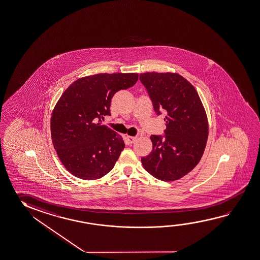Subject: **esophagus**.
Segmentation results:
<instances>
[{
  "label": "esophagus",
  "mask_w": 260,
  "mask_h": 260,
  "mask_svg": "<svg viewBox=\"0 0 260 260\" xmlns=\"http://www.w3.org/2000/svg\"><path fill=\"white\" fill-rule=\"evenodd\" d=\"M136 139H137L136 136H127V140L129 144H134L136 142Z\"/></svg>",
  "instance_id": "34e87169"
}]
</instances>
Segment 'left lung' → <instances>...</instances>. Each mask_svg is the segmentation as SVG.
<instances>
[{
	"label": "left lung",
	"instance_id": "8db88e82",
	"mask_svg": "<svg viewBox=\"0 0 260 260\" xmlns=\"http://www.w3.org/2000/svg\"><path fill=\"white\" fill-rule=\"evenodd\" d=\"M157 116L165 114L164 135H152L153 150L142 164L153 177L175 181L193 169L208 139V121L193 86L176 73L140 74Z\"/></svg>",
	"mask_w": 260,
	"mask_h": 260
}]
</instances>
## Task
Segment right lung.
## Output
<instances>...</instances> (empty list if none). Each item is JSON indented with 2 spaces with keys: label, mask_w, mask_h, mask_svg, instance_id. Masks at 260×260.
<instances>
[{
  "label": "right lung",
  "mask_w": 260,
  "mask_h": 260,
  "mask_svg": "<svg viewBox=\"0 0 260 260\" xmlns=\"http://www.w3.org/2000/svg\"><path fill=\"white\" fill-rule=\"evenodd\" d=\"M138 80L136 73L96 74L72 83L54 108L50 131L54 148L70 173L95 180L109 173L124 148L121 136L105 124L111 99Z\"/></svg>",
  "instance_id": "1"
}]
</instances>
